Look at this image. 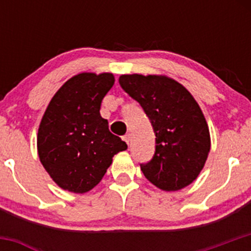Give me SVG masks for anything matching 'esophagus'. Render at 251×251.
<instances>
[{
	"mask_svg": "<svg viewBox=\"0 0 251 251\" xmlns=\"http://www.w3.org/2000/svg\"><path fill=\"white\" fill-rule=\"evenodd\" d=\"M123 140L125 141L126 143H127V144H130V141H131V135H130V133H127V135H125V136H124V137H123Z\"/></svg>",
	"mask_w": 251,
	"mask_h": 251,
	"instance_id": "1",
	"label": "esophagus"
}]
</instances>
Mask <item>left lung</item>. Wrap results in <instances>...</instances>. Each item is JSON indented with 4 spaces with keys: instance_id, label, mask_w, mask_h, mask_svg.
<instances>
[{
    "instance_id": "8db88e82",
    "label": "left lung",
    "mask_w": 251,
    "mask_h": 251,
    "mask_svg": "<svg viewBox=\"0 0 251 251\" xmlns=\"http://www.w3.org/2000/svg\"><path fill=\"white\" fill-rule=\"evenodd\" d=\"M121 88L140 103L155 133V151L142 163L146 178L164 191L188 186L210 151L206 120L191 93L177 81L156 75H121Z\"/></svg>"
}]
</instances>
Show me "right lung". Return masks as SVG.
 I'll return each mask as SVG.
<instances>
[{"mask_svg": "<svg viewBox=\"0 0 251 251\" xmlns=\"http://www.w3.org/2000/svg\"><path fill=\"white\" fill-rule=\"evenodd\" d=\"M113 74L82 73L53 96L37 135L40 160L63 189L85 193L103 178L111 159L127 144L113 135L100 105L114 85Z\"/></svg>", "mask_w": 251, "mask_h": 251, "instance_id": "1", "label": "right lung"}]
</instances>
